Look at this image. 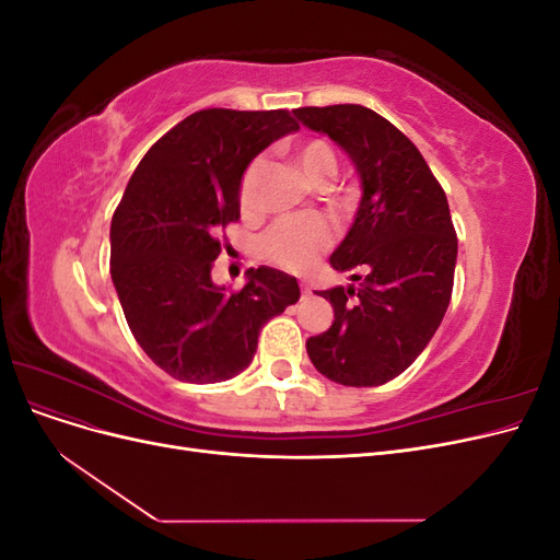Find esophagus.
<instances>
[{"label":"esophagus","mask_w":560,"mask_h":560,"mask_svg":"<svg viewBox=\"0 0 560 560\" xmlns=\"http://www.w3.org/2000/svg\"><path fill=\"white\" fill-rule=\"evenodd\" d=\"M301 294H303V296H308V294H311V287H308L306 282H301Z\"/></svg>","instance_id":"1"}]
</instances>
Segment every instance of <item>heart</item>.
<instances>
[{
    "mask_svg": "<svg viewBox=\"0 0 560 560\" xmlns=\"http://www.w3.org/2000/svg\"><path fill=\"white\" fill-rule=\"evenodd\" d=\"M301 175L311 184H325L336 173V154L325 140H308L294 149ZM264 161L254 159L241 177L238 202L245 214L257 210V184ZM334 243V231L322 217H284L270 226L259 241L261 257L287 270L311 268L322 252Z\"/></svg>",
    "mask_w": 560,
    "mask_h": 560,
    "instance_id": "b5f03b06",
    "label": "heart"
}]
</instances>
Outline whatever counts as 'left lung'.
<instances>
[{
    "instance_id": "left-lung-1",
    "label": "left lung",
    "mask_w": 560,
    "mask_h": 560,
    "mask_svg": "<svg viewBox=\"0 0 560 560\" xmlns=\"http://www.w3.org/2000/svg\"><path fill=\"white\" fill-rule=\"evenodd\" d=\"M294 116L343 147L362 179L358 217L329 259L362 282L319 294L334 322L308 338V358L334 383L383 385L416 362L448 308L457 257L448 200L418 147L374 109L301 107Z\"/></svg>"
}]
</instances>
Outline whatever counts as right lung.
<instances>
[{
	"label": "right lung",
	"mask_w": 560,
	"mask_h": 560,
	"mask_svg": "<svg viewBox=\"0 0 560 560\" xmlns=\"http://www.w3.org/2000/svg\"><path fill=\"white\" fill-rule=\"evenodd\" d=\"M299 124L287 109H200L151 147L112 217V280L135 341L184 383L238 376L270 317L299 301L292 276L259 266L243 290L212 282L217 231L241 219L249 161Z\"/></svg>",
	"instance_id": "obj_1"
}]
</instances>
